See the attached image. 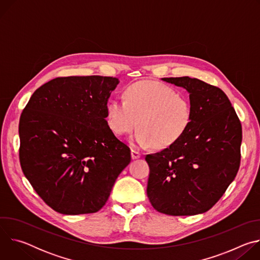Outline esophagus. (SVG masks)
I'll list each match as a JSON object with an SVG mask.
<instances>
[{
    "mask_svg": "<svg viewBox=\"0 0 260 260\" xmlns=\"http://www.w3.org/2000/svg\"><path fill=\"white\" fill-rule=\"evenodd\" d=\"M141 157V153L135 149H132V158L133 159H138Z\"/></svg>",
    "mask_w": 260,
    "mask_h": 260,
    "instance_id": "obj_1",
    "label": "esophagus"
}]
</instances>
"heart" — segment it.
Wrapping results in <instances>:
<instances>
[{
	"instance_id": "heart-1",
	"label": "heart",
	"mask_w": 260,
	"mask_h": 260,
	"mask_svg": "<svg viewBox=\"0 0 260 260\" xmlns=\"http://www.w3.org/2000/svg\"><path fill=\"white\" fill-rule=\"evenodd\" d=\"M108 124L115 135L123 136L137 125L131 142L139 148H166L188 129L192 119L190 101L160 82L141 81L129 85L124 99L108 106Z\"/></svg>"
}]
</instances>
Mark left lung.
Here are the masks:
<instances>
[{
  "label": "left lung",
  "instance_id": "1",
  "mask_svg": "<svg viewBox=\"0 0 260 260\" xmlns=\"http://www.w3.org/2000/svg\"><path fill=\"white\" fill-rule=\"evenodd\" d=\"M161 80L187 90L192 119L177 142L146 155L147 196L160 213L202 214L223 196L239 171L242 125L220 88L187 76Z\"/></svg>",
  "mask_w": 260,
  "mask_h": 260
}]
</instances>
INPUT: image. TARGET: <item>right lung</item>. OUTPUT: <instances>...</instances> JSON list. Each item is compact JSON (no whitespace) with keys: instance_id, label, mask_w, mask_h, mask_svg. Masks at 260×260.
<instances>
[{"instance_id":"add662e5","label":"right lung","mask_w":260,"mask_h":260,"mask_svg":"<svg viewBox=\"0 0 260 260\" xmlns=\"http://www.w3.org/2000/svg\"><path fill=\"white\" fill-rule=\"evenodd\" d=\"M119 80L59 77L30 96L19 120V160L35 191L66 215L95 213L131 162L129 148L108 125Z\"/></svg>"}]
</instances>
